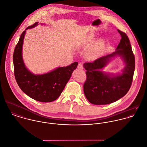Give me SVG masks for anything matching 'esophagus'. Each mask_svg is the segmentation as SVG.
Masks as SVG:
<instances>
[{"instance_id": "esophagus-1", "label": "esophagus", "mask_w": 147, "mask_h": 147, "mask_svg": "<svg viewBox=\"0 0 147 147\" xmlns=\"http://www.w3.org/2000/svg\"><path fill=\"white\" fill-rule=\"evenodd\" d=\"M78 69H84V67H83V65L81 63H78Z\"/></svg>"}]
</instances>
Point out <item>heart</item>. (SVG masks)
<instances>
[{"mask_svg": "<svg viewBox=\"0 0 147 147\" xmlns=\"http://www.w3.org/2000/svg\"><path fill=\"white\" fill-rule=\"evenodd\" d=\"M88 42L92 43L94 41L93 36L88 35ZM105 49V41L104 40H100L96 42L94 47L90 49L89 52V56L90 59H95L100 57L103 54Z\"/></svg>", "mask_w": 147, "mask_h": 147, "instance_id": "obj_1", "label": "heart"}]
</instances>
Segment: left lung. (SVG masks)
<instances>
[{
  "label": "left lung",
  "instance_id": "1",
  "mask_svg": "<svg viewBox=\"0 0 147 147\" xmlns=\"http://www.w3.org/2000/svg\"><path fill=\"white\" fill-rule=\"evenodd\" d=\"M117 31L121 38L116 51L92 62L84 64V67L87 70L84 94L92 104L102 105L113 103L123 97L132 84L135 67V56L127 34L120 30ZM117 57L125 63L121 73L114 74L102 71L112 59Z\"/></svg>",
  "mask_w": 147,
  "mask_h": 147
}]
</instances>
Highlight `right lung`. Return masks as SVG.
<instances>
[{
  "instance_id": "obj_1",
  "label": "right lung",
  "mask_w": 147,
  "mask_h": 147,
  "mask_svg": "<svg viewBox=\"0 0 147 147\" xmlns=\"http://www.w3.org/2000/svg\"><path fill=\"white\" fill-rule=\"evenodd\" d=\"M38 23L36 22L27 28L20 36L13 56L14 74L19 88L26 94L37 101L51 102L59 98L78 63L74 62L65 67H58L42 74L30 72L23 59V41L26 30L35 27Z\"/></svg>"
}]
</instances>
